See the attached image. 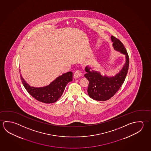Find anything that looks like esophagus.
Listing matches in <instances>:
<instances>
[{"label": "esophagus", "instance_id": "esophagus-1", "mask_svg": "<svg viewBox=\"0 0 151 151\" xmlns=\"http://www.w3.org/2000/svg\"><path fill=\"white\" fill-rule=\"evenodd\" d=\"M74 77L75 78H79L80 77L82 76V72L81 70H76L74 73Z\"/></svg>", "mask_w": 151, "mask_h": 151}]
</instances>
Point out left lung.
Wrapping results in <instances>:
<instances>
[{
  "instance_id": "left-lung-1",
  "label": "left lung",
  "mask_w": 151,
  "mask_h": 151,
  "mask_svg": "<svg viewBox=\"0 0 151 151\" xmlns=\"http://www.w3.org/2000/svg\"><path fill=\"white\" fill-rule=\"evenodd\" d=\"M111 39L114 49L125 55L126 60L122 70L114 76H102L100 72L90 70L91 68L87 66L85 67L84 76L89 81L87 93L95 100L104 101L112 97L124 83L128 70L129 59L126 49L118 39L112 35Z\"/></svg>"
}]
</instances>
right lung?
<instances>
[{"label":"right lung","mask_w":151,"mask_h":151,"mask_svg":"<svg viewBox=\"0 0 151 151\" xmlns=\"http://www.w3.org/2000/svg\"><path fill=\"white\" fill-rule=\"evenodd\" d=\"M21 79L24 87L29 94L37 101L45 103L56 102L60 98L69 82L73 80V73L68 72L58 77L53 82L44 87L30 86L21 75Z\"/></svg>","instance_id":"add662e5"}]
</instances>
